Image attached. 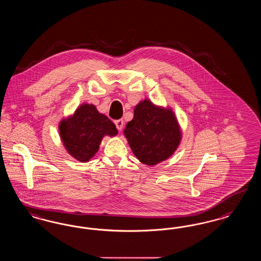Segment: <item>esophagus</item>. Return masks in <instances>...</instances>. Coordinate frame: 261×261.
<instances>
[{"mask_svg":"<svg viewBox=\"0 0 261 261\" xmlns=\"http://www.w3.org/2000/svg\"><path fill=\"white\" fill-rule=\"evenodd\" d=\"M115 126L117 128V130L121 131L123 129V125H124V122L122 119H118V120H115Z\"/></svg>","mask_w":261,"mask_h":261,"instance_id":"obj_1","label":"esophagus"}]
</instances>
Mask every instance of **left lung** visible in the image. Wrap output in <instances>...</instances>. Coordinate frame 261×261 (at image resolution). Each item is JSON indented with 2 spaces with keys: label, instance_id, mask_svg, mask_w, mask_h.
Segmentation results:
<instances>
[{
  "label": "left lung",
  "instance_id": "obj_1",
  "mask_svg": "<svg viewBox=\"0 0 261 261\" xmlns=\"http://www.w3.org/2000/svg\"><path fill=\"white\" fill-rule=\"evenodd\" d=\"M134 155L142 163L154 166L171 156L181 140L174 112L145 99L134 109V117L124 129Z\"/></svg>",
  "mask_w": 261,
  "mask_h": 261
}]
</instances>
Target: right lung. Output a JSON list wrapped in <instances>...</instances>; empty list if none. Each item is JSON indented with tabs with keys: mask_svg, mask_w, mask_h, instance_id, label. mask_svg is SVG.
<instances>
[{
	"mask_svg": "<svg viewBox=\"0 0 261 261\" xmlns=\"http://www.w3.org/2000/svg\"><path fill=\"white\" fill-rule=\"evenodd\" d=\"M59 134L68 153L81 162H87L98 151L104 136L114 137L117 130L94 105L83 104L73 115L60 121Z\"/></svg>",
	"mask_w": 261,
	"mask_h": 261,
	"instance_id": "obj_1",
	"label": "right lung"
}]
</instances>
